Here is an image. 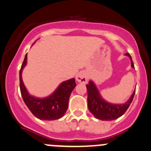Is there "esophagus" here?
Segmentation results:
<instances>
[{
  "label": "esophagus",
  "instance_id": "esophagus-1",
  "mask_svg": "<svg viewBox=\"0 0 151 151\" xmlns=\"http://www.w3.org/2000/svg\"><path fill=\"white\" fill-rule=\"evenodd\" d=\"M76 81L81 83L86 84L88 81V75L85 71H81L76 75Z\"/></svg>",
  "mask_w": 151,
  "mask_h": 151
}]
</instances>
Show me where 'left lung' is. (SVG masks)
<instances>
[{
  "instance_id": "1",
  "label": "left lung",
  "mask_w": 151,
  "mask_h": 151,
  "mask_svg": "<svg viewBox=\"0 0 151 151\" xmlns=\"http://www.w3.org/2000/svg\"><path fill=\"white\" fill-rule=\"evenodd\" d=\"M125 55L129 57L131 61V67L134 68L130 55L126 53ZM86 88L88 91V108L89 111L96 119L104 121L114 120L124 114L132 103L135 93L134 90L128 101L124 104H114L105 101L102 98L96 86L92 81L88 82V84L86 85Z\"/></svg>"
}]
</instances>
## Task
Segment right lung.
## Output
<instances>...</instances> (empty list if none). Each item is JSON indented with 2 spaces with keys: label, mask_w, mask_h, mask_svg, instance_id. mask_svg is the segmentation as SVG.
Instances as JSON below:
<instances>
[{
  "label": "right lung",
  "mask_w": 151,
  "mask_h": 151,
  "mask_svg": "<svg viewBox=\"0 0 151 151\" xmlns=\"http://www.w3.org/2000/svg\"><path fill=\"white\" fill-rule=\"evenodd\" d=\"M27 63V54L19 71L20 90L24 103L31 112L42 120H55L65 114L68 107V101L71 92L76 87L75 78L61 83L56 90L45 98H37L29 93L22 81V70Z\"/></svg>",
  "instance_id": "right-lung-1"
}]
</instances>
